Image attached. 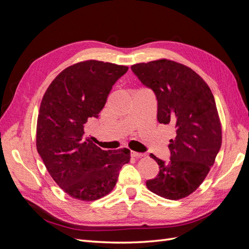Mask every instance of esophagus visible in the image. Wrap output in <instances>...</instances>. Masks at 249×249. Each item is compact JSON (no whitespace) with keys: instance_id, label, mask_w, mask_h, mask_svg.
<instances>
[{"instance_id":"1","label":"esophagus","mask_w":249,"mask_h":249,"mask_svg":"<svg viewBox=\"0 0 249 249\" xmlns=\"http://www.w3.org/2000/svg\"><path fill=\"white\" fill-rule=\"evenodd\" d=\"M131 157H133V158H141V157H144V154L137 153V152H131Z\"/></svg>"}]
</instances>
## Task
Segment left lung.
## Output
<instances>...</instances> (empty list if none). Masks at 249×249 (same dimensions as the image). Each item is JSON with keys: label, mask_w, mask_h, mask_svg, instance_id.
Instances as JSON below:
<instances>
[{"label": "left lung", "mask_w": 249, "mask_h": 249, "mask_svg": "<svg viewBox=\"0 0 249 249\" xmlns=\"http://www.w3.org/2000/svg\"><path fill=\"white\" fill-rule=\"evenodd\" d=\"M131 70L154 91L158 122L176 130L168 145V162L150 154L160 170L157 178L146 180V187L164 198H184L203 182L221 147V124L214 95L190 67L171 60L134 64Z\"/></svg>", "instance_id": "1"}]
</instances>
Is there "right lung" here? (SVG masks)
<instances>
[{
	"mask_svg": "<svg viewBox=\"0 0 249 249\" xmlns=\"http://www.w3.org/2000/svg\"><path fill=\"white\" fill-rule=\"evenodd\" d=\"M127 66L87 60L67 67L44 93L37 118L36 146L46 167L71 197L91 201L110 193L130 150H104L84 136L89 118L99 117L112 86Z\"/></svg>",
	"mask_w": 249,
	"mask_h": 249,
	"instance_id": "add662e5",
	"label": "right lung"
}]
</instances>
